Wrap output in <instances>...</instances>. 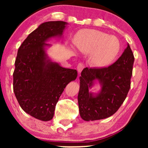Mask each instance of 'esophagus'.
<instances>
[{"label": "esophagus", "instance_id": "1", "mask_svg": "<svg viewBox=\"0 0 148 148\" xmlns=\"http://www.w3.org/2000/svg\"><path fill=\"white\" fill-rule=\"evenodd\" d=\"M84 67H85L84 64L82 63V62H80V63L78 64L77 66V71L79 73H81L82 72V71L84 69Z\"/></svg>", "mask_w": 148, "mask_h": 148}]
</instances>
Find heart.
<instances>
[{
    "label": "heart",
    "instance_id": "obj_1",
    "mask_svg": "<svg viewBox=\"0 0 148 148\" xmlns=\"http://www.w3.org/2000/svg\"><path fill=\"white\" fill-rule=\"evenodd\" d=\"M74 43L79 51L92 54V63L98 67L110 64L121 49L120 42L116 37L96 29L80 30Z\"/></svg>",
    "mask_w": 148,
    "mask_h": 148
}]
</instances>
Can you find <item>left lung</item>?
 I'll return each instance as SVG.
<instances>
[{
	"label": "left lung",
	"mask_w": 148,
	"mask_h": 148,
	"mask_svg": "<svg viewBox=\"0 0 148 148\" xmlns=\"http://www.w3.org/2000/svg\"><path fill=\"white\" fill-rule=\"evenodd\" d=\"M134 56L127 44L116 62L108 67L85 68L81 73L78 104L80 116L84 121L104 119L114 114L127 98L131 88ZM95 80L102 85L96 97L88 92Z\"/></svg>",
	"instance_id": "obj_1"
}]
</instances>
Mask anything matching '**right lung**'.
<instances>
[{
  "mask_svg": "<svg viewBox=\"0 0 148 148\" xmlns=\"http://www.w3.org/2000/svg\"><path fill=\"white\" fill-rule=\"evenodd\" d=\"M66 22L48 21L32 32L17 51L13 72V91L20 106L39 120L53 118L58 99L69 83L77 77L75 69H65L47 59L44 46L52 37L61 36Z\"/></svg>",
  "mask_w": 148,
  "mask_h": 148,
  "instance_id": "1",
  "label": "right lung"
}]
</instances>
